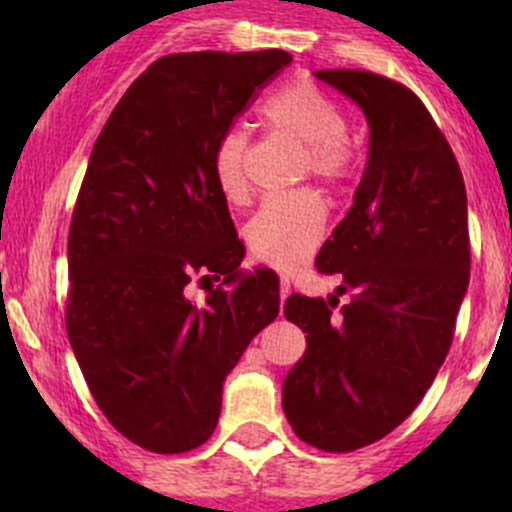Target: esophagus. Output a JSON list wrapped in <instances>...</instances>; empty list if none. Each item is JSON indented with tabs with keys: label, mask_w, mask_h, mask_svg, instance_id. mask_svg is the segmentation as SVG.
I'll return each instance as SVG.
<instances>
[{
	"label": "esophagus",
	"mask_w": 512,
	"mask_h": 512,
	"mask_svg": "<svg viewBox=\"0 0 512 512\" xmlns=\"http://www.w3.org/2000/svg\"><path fill=\"white\" fill-rule=\"evenodd\" d=\"M289 294H292V287H289L287 277H282V282H280V299H282V302H285Z\"/></svg>",
	"instance_id": "esophagus-1"
}]
</instances>
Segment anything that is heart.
<instances>
[{"mask_svg":"<svg viewBox=\"0 0 512 512\" xmlns=\"http://www.w3.org/2000/svg\"><path fill=\"white\" fill-rule=\"evenodd\" d=\"M260 118L272 131L287 133L307 146V168L327 185L342 183L352 168L347 146V113L309 81H297L267 96ZM213 173L227 203L250 198L247 178V133L227 128L213 151ZM324 235V208L309 190L272 195L245 227L247 245L257 260L292 270L309 257Z\"/></svg>","mask_w":512,"mask_h":512,"instance_id":"heart-1","label":"heart"}]
</instances>
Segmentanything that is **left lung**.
Masks as SVG:
<instances>
[{
    "label": "left lung",
    "mask_w": 512,
    "mask_h": 512,
    "mask_svg": "<svg viewBox=\"0 0 512 512\" xmlns=\"http://www.w3.org/2000/svg\"><path fill=\"white\" fill-rule=\"evenodd\" d=\"M369 123V156L354 205L319 250L317 270L342 275L337 294H292L285 317L307 352L282 384L302 441L356 451L394 431L436 379L471 272L461 168L414 91L379 74L314 71Z\"/></svg>",
    "instance_id": "left-lung-1"
}]
</instances>
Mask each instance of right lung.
<instances>
[{
	"mask_svg": "<svg viewBox=\"0 0 512 512\" xmlns=\"http://www.w3.org/2000/svg\"><path fill=\"white\" fill-rule=\"evenodd\" d=\"M287 51H195L153 61L91 151L69 230L66 329L98 409L128 441L183 453L210 438L223 384L280 314V277L240 270L218 138ZM195 274L224 277L203 308Z\"/></svg>",
	"mask_w": 512,
	"mask_h": 512,
	"instance_id": "right-lung-1",
	"label": "right lung"
}]
</instances>
